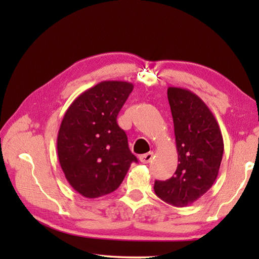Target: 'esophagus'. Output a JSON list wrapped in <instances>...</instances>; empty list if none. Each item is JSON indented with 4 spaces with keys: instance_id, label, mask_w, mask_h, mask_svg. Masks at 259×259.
<instances>
[{
    "instance_id": "34e87169",
    "label": "esophagus",
    "mask_w": 259,
    "mask_h": 259,
    "mask_svg": "<svg viewBox=\"0 0 259 259\" xmlns=\"http://www.w3.org/2000/svg\"><path fill=\"white\" fill-rule=\"evenodd\" d=\"M153 156H154V153L148 152V153H146V154H144V155L140 156L139 159H140V162H142V163L147 164V163H150V162L153 160Z\"/></svg>"
}]
</instances>
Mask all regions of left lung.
Returning <instances> with one entry per match:
<instances>
[{"mask_svg": "<svg viewBox=\"0 0 259 259\" xmlns=\"http://www.w3.org/2000/svg\"><path fill=\"white\" fill-rule=\"evenodd\" d=\"M178 165L174 176L155 181V194L164 202L187 207L200 199L216 181L224 142L212 112L199 96L169 87Z\"/></svg>", "mask_w": 259, "mask_h": 259, "instance_id": "left-lung-1", "label": "left lung"}]
</instances>
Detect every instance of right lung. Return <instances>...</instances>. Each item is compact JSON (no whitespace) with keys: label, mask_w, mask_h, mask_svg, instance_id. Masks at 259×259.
I'll use <instances>...</instances> for the list:
<instances>
[{"label":"right lung","mask_w":259,"mask_h":259,"mask_svg":"<svg viewBox=\"0 0 259 259\" xmlns=\"http://www.w3.org/2000/svg\"><path fill=\"white\" fill-rule=\"evenodd\" d=\"M133 89L130 82H100L78 96L63 117L57 137L59 163L69 185L84 198L115 191L138 161L116 122Z\"/></svg>","instance_id":"1"}]
</instances>
